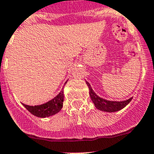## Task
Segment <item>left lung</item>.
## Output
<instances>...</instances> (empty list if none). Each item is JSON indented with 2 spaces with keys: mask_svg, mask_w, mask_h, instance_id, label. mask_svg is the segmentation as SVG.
<instances>
[{
  "mask_svg": "<svg viewBox=\"0 0 154 154\" xmlns=\"http://www.w3.org/2000/svg\"><path fill=\"white\" fill-rule=\"evenodd\" d=\"M86 84L88 85V88H89V96L92 99V101L94 103L95 107H97V109L100 110V111H103V112H115L117 111L122 109L123 107L128 104L131 101L132 98H130L128 100L125 101H109L106 100L104 99L100 98L98 97L94 92L92 88H91V85H89L88 82L86 81Z\"/></svg>",
  "mask_w": 154,
  "mask_h": 154,
  "instance_id": "1",
  "label": "left lung"
}]
</instances>
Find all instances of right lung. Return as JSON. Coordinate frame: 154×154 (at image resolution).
Here are the masks:
<instances>
[{
	"label": "right lung",
	"mask_w": 154,
	"mask_h": 154,
	"mask_svg": "<svg viewBox=\"0 0 154 154\" xmlns=\"http://www.w3.org/2000/svg\"><path fill=\"white\" fill-rule=\"evenodd\" d=\"M64 100V94H63V89H62L61 92L51 100L48 101L47 103H43L42 105L37 106H29L23 104L28 112H30L32 115L40 117V118H45L49 116H53L61 111Z\"/></svg>",
	"instance_id": "obj_1"
}]
</instances>
